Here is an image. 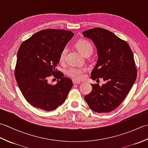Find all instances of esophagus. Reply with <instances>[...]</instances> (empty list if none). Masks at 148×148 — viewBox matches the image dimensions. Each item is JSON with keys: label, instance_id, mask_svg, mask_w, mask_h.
Instances as JSON below:
<instances>
[{"label": "esophagus", "instance_id": "34e87169", "mask_svg": "<svg viewBox=\"0 0 148 148\" xmlns=\"http://www.w3.org/2000/svg\"><path fill=\"white\" fill-rule=\"evenodd\" d=\"M72 83H73L74 84H79L81 83L80 81H75V80L72 81Z\"/></svg>", "mask_w": 148, "mask_h": 148}]
</instances>
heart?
Returning <instances> with one entry per match:
<instances>
[{
	"instance_id": "obj_1",
	"label": "heart",
	"mask_w": 148,
	"mask_h": 148,
	"mask_svg": "<svg viewBox=\"0 0 148 148\" xmlns=\"http://www.w3.org/2000/svg\"><path fill=\"white\" fill-rule=\"evenodd\" d=\"M76 46L77 49L79 50V51L84 56H86L88 54L92 55L93 52L92 46L89 42L86 41V40H79L76 44ZM67 47H65L62 50L60 55V60L61 62L65 60V56L67 53ZM86 71V69L84 67H71L66 70V74L69 77L73 78V79L79 80L82 79L83 76V73Z\"/></svg>"
}]
</instances>
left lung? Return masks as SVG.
I'll return each instance as SVG.
<instances>
[{"label":"left lung","instance_id":"8db88e82","mask_svg":"<svg viewBox=\"0 0 148 148\" xmlns=\"http://www.w3.org/2000/svg\"><path fill=\"white\" fill-rule=\"evenodd\" d=\"M83 34L92 40L98 55L91 78L106 81L102 86L91 84L92 90L84 100L92 111L109 112L121 104L136 80L132 51L126 41L108 30L94 28Z\"/></svg>","mask_w":148,"mask_h":148}]
</instances>
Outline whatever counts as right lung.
I'll list each match as a JSON object with an SVG mask.
<instances>
[{
  "label": "right lung",
  "mask_w": 148,
  "mask_h": 148,
  "mask_svg": "<svg viewBox=\"0 0 148 148\" xmlns=\"http://www.w3.org/2000/svg\"><path fill=\"white\" fill-rule=\"evenodd\" d=\"M73 36V32L66 30H42L21 45L15 78L25 99L34 108L53 111L67 99L72 81L55 68L62 50ZM51 75L59 79L54 86L47 82Z\"/></svg>",
  "instance_id": "right-lung-1"
}]
</instances>
